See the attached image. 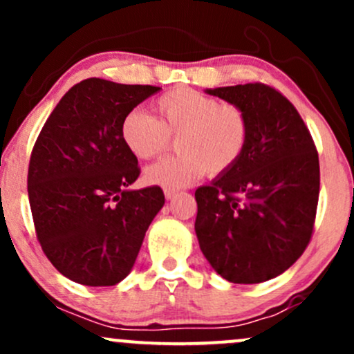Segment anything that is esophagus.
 <instances>
[{
    "mask_svg": "<svg viewBox=\"0 0 354 354\" xmlns=\"http://www.w3.org/2000/svg\"><path fill=\"white\" fill-rule=\"evenodd\" d=\"M178 194V189H174V188H165V196H166V200H173L174 196H176Z\"/></svg>",
    "mask_w": 354,
    "mask_h": 354,
    "instance_id": "1",
    "label": "esophagus"
}]
</instances>
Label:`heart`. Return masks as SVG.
<instances>
[{
  "instance_id": "1",
  "label": "heart",
  "mask_w": 354,
  "mask_h": 354,
  "mask_svg": "<svg viewBox=\"0 0 354 354\" xmlns=\"http://www.w3.org/2000/svg\"><path fill=\"white\" fill-rule=\"evenodd\" d=\"M158 120L131 109L121 123L126 148L140 160L160 156L178 140L181 154L146 169V180L166 188H181L209 171L228 173L239 163L250 141V118L236 103L218 100L191 88H174L154 103Z\"/></svg>"
}]
</instances>
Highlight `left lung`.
<instances>
[{
  "instance_id": "1",
  "label": "left lung",
  "mask_w": 354,
  "mask_h": 354,
  "mask_svg": "<svg viewBox=\"0 0 354 354\" xmlns=\"http://www.w3.org/2000/svg\"><path fill=\"white\" fill-rule=\"evenodd\" d=\"M245 108L250 141L239 163L194 193V230L218 274L254 284L284 273L310 245L319 158L298 109L265 83L208 89Z\"/></svg>"
}]
</instances>
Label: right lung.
Masks as SVG:
<instances>
[{"label": "right lung", "mask_w": 354, "mask_h": 354, "mask_svg": "<svg viewBox=\"0 0 354 354\" xmlns=\"http://www.w3.org/2000/svg\"><path fill=\"white\" fill-rule=\"evenodd\" d=\"M158 91L83 80L59 100L36 138L28 168L36 238L71 281L115 286L124 279L163 208L160 186L128 189L141 169L121 138L123 118Z\"/></svg>", "instance_id": "right-lung-1"}]
</instances>
